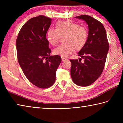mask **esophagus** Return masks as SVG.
I'll use <instances>...</instances> for the list:
<instances>
[{
	"mask_svg": "<svg viewBox=\"0 0 123 123\" xmlns=\"http://www.w3.org/2000/svg\"><path fill=\"white\" fill-rule=\"evenodd\" d=\"M66 60H67V59H65V58H64V57H62V61H66Z\"/></svg>",
	"mask_w": 123,
	"mask_h": 123,
	"instance_id": "obj_1",
	"label": "esophagus"
}]
</instances>
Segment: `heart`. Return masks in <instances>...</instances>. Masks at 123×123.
Returning <instances> with one entry per match:
<instances>
[{
	"mask_svg": "<svg viewBox=\"0 0 123 123\" xmlns=\"http://www.w3.org/2000/svg\"><path fill=\"white\" fill-rule=\"evenodd\" d=\"M56 29L49 28L47 32V38L52 45L57 44L61 36H64V44L54 49L53 53L62 57H67L74 49L78 50L86 43L88 32L84 27L72 21H59L56 23Z\"/></svg>",
	"mask_w": 123,
	"mask_h": 123,
	"instance_id": "obj_1",
	"label": "heart"
}]
</instances>
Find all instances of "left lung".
I'll return each mask as SVG.
<instances>
[{
	"mask_svg": "<svg viewBox=\"0 0 123 123\" xmlns=\"http://www.w3.org/2000/svg\"><path fill=\"white\" fill-rule=\"evenodd\" d=\"M88 25V35L85 44L78 53L79 60H70V75L74 84L88 86L95 81L103 71L109 44L105 29L100 22L87 15L75 17ZM84 59L82 63L81 58Z\"/></svg>",
	"mask_w": 123,
	"mask_h": 123,
	"instance_id": "8db88e82",
	"label": "left lung"
}]
</instances>
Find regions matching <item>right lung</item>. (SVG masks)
Listing matches in <instances>:
<instances>
[{
	"label": "right lung",
	"mask_w": 123,
	"mask_h": 123,
	"mask_svg": "<svg viewBox=\"0 0 123 123\" xmlns=\"http://www.w3.org/2000/svg\"><path fill=\"white\" fill-rule=\"evenodd\" d=\"M51 20L44 16L31 18L22 26L16 41L18 60L23 72L29 81L41 88L54 84L61 62L60 56L50 55L46 34Z\"/></svg>",
	"instance_id": "obj_1"
}]
</instances>
